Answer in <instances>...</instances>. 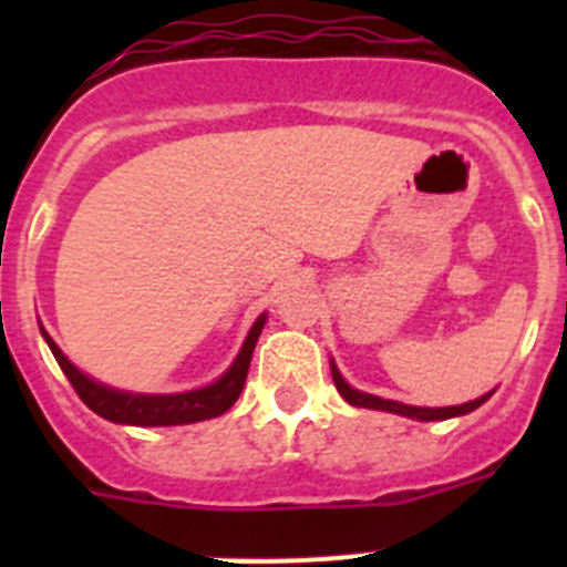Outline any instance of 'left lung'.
Returning a JSON list of instances; mask_svg holds the SVG:
<instances>
[{
    "instance_id": "obj_1",
    "label": "left lung",
    "mask_w": 567,
    "mask_h": 567,
    "mask_svg": "<svg viewBox=\"0 0 567 567\" xmlns=\"http://www.w3.org/2000/svg\"><path fill=\"white\" fill-rule=\"evenodd\" d=\"M332 380H334V385H338V392L343 394L346 403L360 405V409H378V412H392V414H400V417H412V420L460 417V414H468V412H474V409H480V405H483L485 400L491 398V392H488V394H483V398L471 400V403H463V405H449V409H420V405H405V403H398V400H383V398H374V394L358 392V389H352V385L346 383L343 374L338 372V365H334V363H332Z\"/></svg>"
}]
</instances>
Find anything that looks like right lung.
<instances>
[{
  "mask_svg": "<svg viewBox=\"0 0 567 567\" xmlns=\"http://www.w3.org/2000/svg\"><path fill=\"white\" fill-rule=\"evenodd\" d=\"M267 323V315H260L258 320L249 329L247 340L240 346L238 358L229 365L227 372L215 383L204 385V389H195V392H182V394H133V392H118V389H110V385L96 383L93 378H87L84 372H79L76 365L70 363L62 354L53 338L42 329L44 340H48L50 352L56 358V363L62 365V372L68 374L70 385L76 389L79 398L84 400L87 409L99 414V417L110 420V423H124V425H184V423H198V420L218 417L229 409V405L238 400L240 389L247 383L249 360H252V349L258 343V334Z\"/></svg>",
  "mask_w": 567,
  "mask_h": 567,
  "instance_id": "add662e5",
  "label": "right lung"
}]
</instances>
